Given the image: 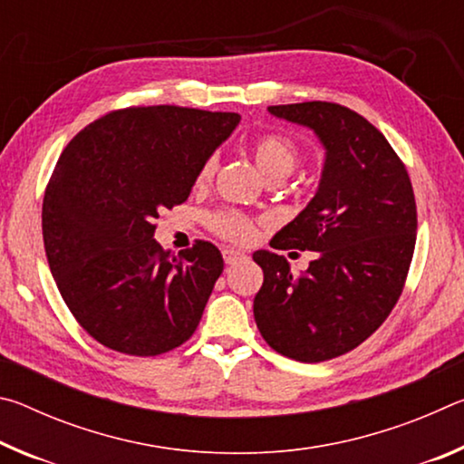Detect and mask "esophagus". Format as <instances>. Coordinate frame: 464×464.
Instances as JSON below:
<instances>
[{
	"instance_id": "1",
	"label": "esophagus",
	"mask_w": 464,
	"mask_h": 464,
	"mask_svg": "<svg viewBox=\"0 0 464 464\" xmlns=\"http://www.w3.org/2000/svg\"><path fill=\"white\" fill-rule=\"evenodd\" d=\"M223 257H225V264L233 266V264H237L241 260H246V254H243V251H239V249L227 247V249H223Z\"/></svg>"
}]
</instances>
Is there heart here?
<instances>
[{"instance_id":"heart-1","label":"heart","mask_w":464,"mask_h":464,"mask_svg":"<svg viewBox=\"0 0 464 464\" xmlns=\"http://www.w3.org/2000/svg\"><path fill=\"white\" fill-rule=\"evenodd\" d=\"M254 160L262 176L268 179H286L298 163V147L293 139L282 135H268L256 140ZM218 168V155H208L200 166L198 184H208ZM210 227L221 237L235 243H249L256 237V225L249 217L237 213V210H221L210 217Z\"/></svg>"}]
</instances>
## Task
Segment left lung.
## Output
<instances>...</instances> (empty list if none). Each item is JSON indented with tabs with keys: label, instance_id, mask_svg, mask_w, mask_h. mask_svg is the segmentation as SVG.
<instances>
[{
	"label": "left lung",
	"instance_id": "obj_1",
	"mask_svg": "<svg viewBox=\"0 0 464 464\" xmlns=\"http://www.w3.org/2000/svg\"><path fill=\"white\" fill-rule=\"evenodd\" d=\"M268 112L315 132L325 160L315 196L270 243L317 257L296 276L285 256L256 251L264 285L254 317L282 356L324 362L354 350L395 307L418 231L413 188L389 140L354 110L303 102Z\"/></svg>",
	"mask_w": 464,
	"mask_h": 464
}]
</instances>
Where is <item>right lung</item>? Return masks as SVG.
<instances>
[{
    "mask_svg": "<svg viewBox=\"0 0 464 464\" xmlns=\"http://www.w3.org/2000/svg\"><path fill=\"white\" fill-rule=\"evenodd\" d=\"M239 121L235 112L127 108L63 149L43 200L46 260L69 311L106 348L157 356L198 327L223 256L208 241L179 256L161 249L155 218L188 200L204 160Z\"/></svg>",
    "mask_w": 464,
    "mask_h": 464,
    "instance_id": "add662e5",
    "label": "right lung"
}]
</instances>
